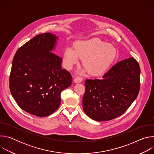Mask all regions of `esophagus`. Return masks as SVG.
Here are the masks:
<instances>
[{"instance_id":"1","label":"esophagus","mask_w":154,"mask_h":154,"mask_svg":"<svg viewBox=\"0 0 154 154\" xmlns=\"http://www.w3.org/2000/svg\"><path fill=\"white\" fill-rule=\"evenodd\" d=\"M83 80V79L81 77H79V76H77L76 77H75V79H74V81L75 83H80L81 82H82Z\"/></svg>"}]
</instances>
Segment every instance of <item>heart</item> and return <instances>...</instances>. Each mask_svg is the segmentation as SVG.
<instances>
[{
	"instance_id": "obj_1",
	"label": "heart",
	"mask_w": 154,
	"mask_h": 154,
	"mask_svg": "<svg viewBox=\"0 0 154 154\" xmlns=\"http://www.w3.org/2000/svg\"><path fill=\"white\" fill-rule=\"evenodd\" d=\"M117 56L116 49L99 38H92L75 42L74 49L68 47L63 54L65 68L71 70L83 59V64L93 76H100L111 66Z\"/></svg>"
}]
</instances>
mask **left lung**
Listing matches in <instances>:
<instances>
[{
	"label": "left lung",
	"instance_id": "obj_1",
	"mask_svg": "<svg viewBox=\"0 0 154 154\" xmlns=\"http://www.w3.org/2000/svg\"><path fill=\"white\" fill-rule=\"evenodd\" d=\"M140 67L133 57L122 60L102 79H87L83 97L86 115L96 121H109L125 113L137 97Z\"/></svg>",
	"mask_w": 154,
	"mask_h": 154
}]
</instances>
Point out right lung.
Returning <instances> with one entry per match:
<instances>
[{"instance_id": "right-lung-1", "label": "right lung", "mask_w": 154, "mask_h": 154, "mask_svg": "<svg viewBox=\"0 0 154 154\" xmlns=\"http://www.w3.org/2000/svg\"><path fill=\"white\" fill-rule=\"evenodd\" d=\"M58 37L38 35L16 51L10 75V90L18 106L38 117L58 108L60 94L72 83L71 74L61 69L62 58L52 52Z\"/></svg>"}]
</instances>
